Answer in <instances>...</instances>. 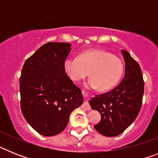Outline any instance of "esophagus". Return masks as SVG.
<instances>
[{"instance_id":"1","label":"esophagus","mask_w":158,"mask_h":158,"mask_svg":"<svg viewBox=\"0 0 158 158\" xmlns=\"http://www.w3.org/2000/svg\"><path fill=\"white\" fill-rule=\"evenodd\" d=\"M82 94L85 96V91H82ZM81 107L84 110H86V111H89V110H91V107H90V105H89V102H88L87 100H85V101L84 102Z\"/></svg>"}]
</instances>
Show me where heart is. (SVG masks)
<instances>
[{
	"instance_id": "1",
	"label": "heart",
	"mask_w": 158,
	"mask_h": 158,
	"mask_svg": "<svg viewBox=\"0 0 158 158\" xmlns=\"http://www.w3.org/2000/svg\"><path fill=\"white\" fill-rule=\"evenodd\" d=\"M65 73L77 82L89 75L88 88L107 91L117 85L123 73V64L118 57L103 50H90L78 58H68L64 62Z\"/></svg>"
}]
</instances>
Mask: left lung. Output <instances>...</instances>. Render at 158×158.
<instances>
[{"label":"left lung","instance_id":"1","mask_svg":"<svg viewBox=\"0 0 158 158\" xmlns=\"http://www.w3.org/2000/svg\"><path fill=\"white\" fill-rule=\"evenodd\" d=\"M125 62V74L122 81L111 91L98 95L89 100L101 119L94 127L107 137L122 134L137 118L142 107L144 81L139 63L130 53L122 50Z\"/></svg>","mask_w":158,"mask_h":158}]
</instances>
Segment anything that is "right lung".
<instances>
[{
	"mask_svg": "<svg viewBox=\"0 0 158 158\" xmlns=\"http://www.w3.org/2000/svg\"><path fill=\"white\" fill-rule=\"evenodd\" d=\"M70 51V43H47L27 58L22 68V113L30 126L44 136L61 133L71 112L83 104L81 90L64 69Z\"/></svg>",
	"mask_w": 158,
	"mask_h": 158,
	"instance_id": "right-lung-1",
	"label": "right lung"
}]
</instances>
